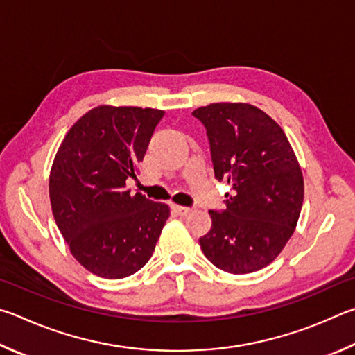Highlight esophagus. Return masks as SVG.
<instances>
[{"label": "esophagus", "mask_w": 355, "mask_h": 355, "mask_svg": "<svg viewBox=\"0 0 355 355\" xmlns=\"http://www.w3.org/2000/svg\"><path fill=\"white\" fill-rule=\"evenodd\" d=\"M173 210L181 216H187L191 212L190 207H182V206H173Z\"/></svg>", "instance_id": "esophagus-1"}]
</instances>
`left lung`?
<instances>
[{
    "label": "left lung",
    "mask_w": 355,
    "mask_h": 355,
    "mask_svg": "<svg viewBox=\"0 0 355 355\" xmlns=\"http://www.w3.org/2000/svg\"><path fill=\"white\" fill-rule=\"evenodd\" d=\"M191 115L206 128L215 178L232 189L225 209L209 212L212 227L200 239L204 256L232 275L262 270L293 235L304 201L287 135L251 104H209Z\"/></svg>",
    "instance_id": "obj_1"
}]
</instances>
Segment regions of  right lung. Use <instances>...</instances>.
Listing matches in <instances>:
<instances>
[{
	"label": "right lung",
	"mask_w": 355,
	"mask_h": 355,
	"mask_svg": "<svg viewBox=\"0 0 355 355\" xmlns=\"http://www.w3.org/2000/svg\"><path fill=\"white\" fill-rule=\"evenodd\" d=\"M165 112L99 105L68 130L49 176V200L74 259L93 275L128 277L153 256L170 207L130 195Z\"/></svg>",
	"instance_id": "obj_1"
}]
</instances>
